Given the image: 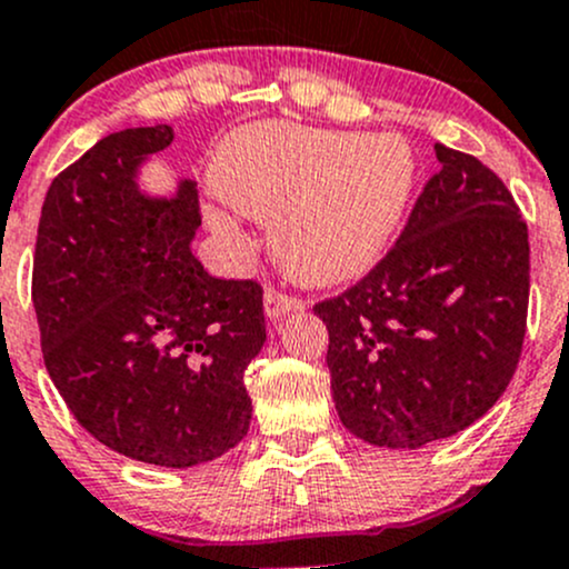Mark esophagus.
I'll return each mask as SVG.
<instances>
[{
  "mask_svg": "<svg viewBox=\"0 0 569 569\" xmlns=\"http://www.w3.org/2000/svg\"><path fill=\"white\" fill-rule=\"evenodd\" d=\"M262 307H266V318L268 320H279V318H284V315H290V312H301L303 301L284 296V292H279V290H266Z\"/></svg>",
  "mask_w": 569,
  "mask_h": 569,
  "instance_id": "obj_1",
  "label": "esophagus"
}]
</instances>
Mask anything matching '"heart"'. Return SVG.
<instances>
[{
    "label": "heart",
    "instance_id": "obj_1",
    "mask_svg": "<svg viewBox=\"0 0 569 569\" xmlns=\"http://www.w3.org/2000/svg\"><path fill=\"white\" fill-rule=\"evenodd\" d=\"M411 144L395 133L318 131L262 122L232 133L213 163L216 191L251 219L273 224L282 271L307 287H333L370 273L389 249L416 186ZM221 236L236 221L204 208Z\"/></svg>",
    "mask_w": 569,
    "mask_h": 569
}]
</instances>
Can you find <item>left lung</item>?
Returning <instances> with one entry per match:
<instances>
[{
  "mask_svg": "<svg viewBox=\"0 0 569 569\" xmlns=\"http://www.w3.org/2000/svg\"><path fill=\"white\" fill-rule=\"evenodd\" d=\"M441 169L395 249L315 307L342 425L419 449L482 419L518 367L529 309V232L499 174L436 144Z\"/></svg>",
  "mask_w": 569,
  "mask_h": 569,
  "instance_id": "8db88e82",
  "label": "left lung"
}]
</instances>
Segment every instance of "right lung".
Wrapping results in <instances>:
<instances>
[{"instance_id": "add662e5", "label": "right lung", "mask_w": 569, "mask_h": 569, "mask_svg": "<svg viewBox=\"0 0 569 569\" xmlns=\"http://www.w3.org/2000/svg\"><path fill=\"white\" fill-rule=\"evenodd\" d=\"M169 126L103 137L49 186L32 303L49 378L111 452L191 468L243 441V372L266 345L257 282L210 277L191 243L197 189H144Z\"/></svg>"}]
</instances>
